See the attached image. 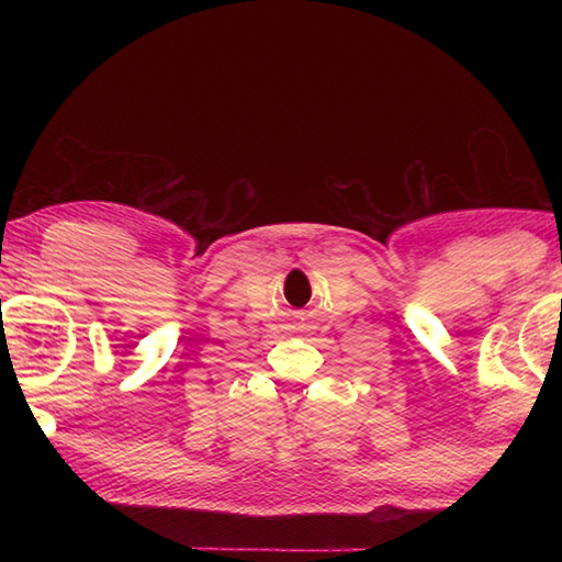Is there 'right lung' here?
<instances>
[{"label":"right lung","mask_w":562,"mask_h":562,"mask_svg":"<svg viewBox=\"0 0 562 562\" xmlns=\"http://www.w3.org/2000/svg\"><path fill=\"white\" fill-rule=\"evenodd\" d=\"M0 304H2V300H0Z\"/></svg>","instance_id":"1"}]
</instances>
